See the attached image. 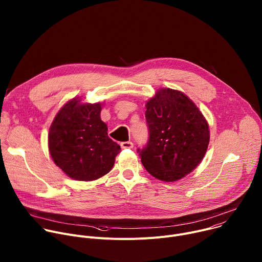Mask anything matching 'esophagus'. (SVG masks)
<instances>
[{"label": "esophagus", "instance_id": "34e87169", "mask_svg": "<svg viewBox=\"0 0 262 262\" xmlns=\"http://www.w3.org/2000/svg\"><path fill=\"white\" fill-rule=\"evenodd\" d=\"M120 146H121V148H123V149H125V148L130 149V148L134 147V144H133V142H130V141H126V142H121Z\"/></svg>", "mask_w": 262, "mask_h": 262}]
</instances>
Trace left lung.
Segmentation results:
<instances>
[{"label": "left lung", "mask_w": 262, "mask_h": 262, "mask_svg": "<svg viewBox=\"0 0 262 262\" xmlns=\"http://www.w3.org/2000/svg\"><path fill=\"white\" fill-rule=\"evenodd\" d=\"M145 118L149 138L138 152L148 173L163 181H176L201 163L209 143V128L185 94L160 89L146 102Z\"/></svg>", "instance_id": "8db88e82"}]
</instances>
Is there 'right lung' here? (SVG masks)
<instances>
[{
	"mask_svg": "<svg viewBox=\"0 0 262 262\" xmlns=\"http://www.w3.org/2000/svg\"><path fill=\"white\" fill-rule=\"evenodd\" d=\"M101 103L69 100L58 112L49 133V149L55 164L70 178L91 181L108 173L120 146L107 136L100 119Z\"/></svg>",
	"mask_w": 262,
	"mask_h": 262,
	"instance_id": "obj_1",
	"label": "right lung"
}]
</instances>
